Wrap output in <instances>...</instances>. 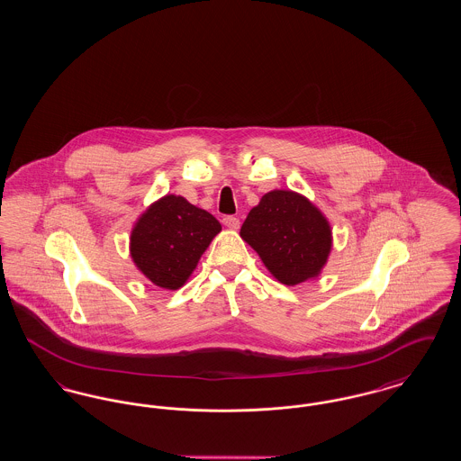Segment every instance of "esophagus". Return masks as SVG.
<instances>
[{
	"mask_svg": "<svg viewBox=\"0 0 461 461\" xmlns=\"http://www.w3.org/2000/svg\"><path fill=\"white\" fill-rule=\"evenodd\" d=\"M222 222L230 230H239V226H240V220L235 216H226V218H222Z\"/></svg>",
	"mask_w": 461,
	"mask_h": 461,
	"instance_id": "34e87169",
	"label": "esophagus"
}]
</instances>
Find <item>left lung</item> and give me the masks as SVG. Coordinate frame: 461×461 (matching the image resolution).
<instances>
[{
  "mask_svg": "<svg viewBox=\"0 0 461 461\" xmlns=\"http://www.w3.org/2000/svg\"><path fill=\"white\" fill-rule=\"evenodd\" d=\"M240 237L284 285L316 278L329 261L331 228L321 211L292 190H273L249 212Z\"/></svg>",
  "mask_w": 461,
  "mask_h": 461,
  "instance_id": "obj_1",
  "label": "left lung"
}]
</instances>
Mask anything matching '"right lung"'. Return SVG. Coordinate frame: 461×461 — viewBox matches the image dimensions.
<instances>
[{
  "label": "right lung",
  "mask_w": 461,
  "mask_h": 461,
  "mask_svg": "<svg viewBox=\"0 0 461 461\" xmlns=\"http://www.w3.org/2000/svg\"><path fill=\"white\" fill-rule=\"evenodd\" d=\"M220 231L212 214L186 198L166 195L136 221L130 241L132 261L154 285L177 290Z\"/></svg>",
  "instance_id": "obj_1"
}]
</instances>
